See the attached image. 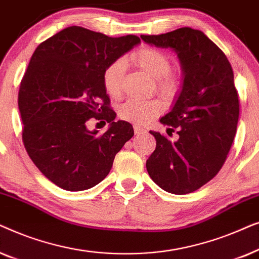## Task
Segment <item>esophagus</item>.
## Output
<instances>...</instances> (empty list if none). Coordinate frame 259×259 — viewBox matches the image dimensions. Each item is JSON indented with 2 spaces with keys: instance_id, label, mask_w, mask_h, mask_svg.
I'll use <instances>...</instances> for the list:
<instances>
[{
  "instance_id": "34e87169",
  "label": "esophagus",
  "mask_w": 259,
  "mask_h": 259,
  "mask_svg": "<svg viewBox=\"0 0 259 259\" xmlns=\"http://www.w3.org/2000/svg\"><path fill=\"white\" fill-rule=\"evenodd\" d=\"M133 127H134V133H136V136H141V134L146 133V130H145L143 126L134 125Z\"/></svg>"
}]
</instances>
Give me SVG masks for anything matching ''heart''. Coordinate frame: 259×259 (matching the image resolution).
<instances>
[{
	"label": "heart",
	"mask_w": 259,
	"mask_h": 259,
	"mask_svg": "<svg viewBox=\"0 0 259 259\" xmlns=\"http://www.w3.org/2000/svg\"><path fill=\"white\" fill-rule=\"evenodd\" d=\"M131 62L157 79L159 91L164 94H173L179 88V79L169 73L171 60L164 52L153 47H143L130 56ZM126 63L122 59L109 62L102 72V84L111 97H118L121 92ZM164 106L159 100L128 99L119 107V116L127 121L147 122L162 111Z\"/></svg>",
	"instance_id": "obj_1"
}]
</instances>
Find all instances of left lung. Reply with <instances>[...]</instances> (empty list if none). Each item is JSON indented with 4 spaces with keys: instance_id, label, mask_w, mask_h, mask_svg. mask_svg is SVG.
<instances>
[{
    "instance_id": "left-lung-1",
    "label": "left lung",
    "mask_w": 259,
    "mask_h": 259,
    "mask_svg": "<svg viewBox=\"0 0 259 259\" xmlns=\"http://www.w3.org/2000/svg\"><path fill=\"white\" fill-rule=\"evenodd\" d=\"M141 40L178 55L183 86L160 119L179 138L150 131L157 146L146 161L152 180L173 194L193 192L214 178L228 158L239 116V99L228 58L203 31L184 27Z\"/></svg>"
}]
</instances>
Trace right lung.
<instances>
[{
    "instance_id": "right-lung-1",
    "label": "right lung",
    "mask_w": 259,
    "mask_h": 259,
    "mask_svg": "<svg viewBox=\"0 0 259 259\" xmlns=\"http://www.w3.org/2000/svg\"><path fill=\"white\" fill-rule=\"evenodd\" d=\"M139 42L136 35L109 37L72 26L35 49L19 91L22 140L35 166L61 189L83 191L102 182L134 136L130 122L114 121L102 72ZM92 117L110 128L90 131Z\"/></svg>"
}]
</instances>
